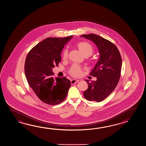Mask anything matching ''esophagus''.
Listing matches in <instances>:
<instances>
[{"label": "esophagus", "mask_w": 146, "mask_h": 146, "mask_svg": "<svg viewBox=\"0 0 146 146\" xmlns=\"http://www.w3.org/2000/svg\"><path fill=\"white\" fill-rule=\"evenodd\" d=\"M79 80H76V79H72L71 80V84H76L79 81Z\"/></svg>", "instance_id": "esophagus-1"}]
</instances>
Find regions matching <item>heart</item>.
Segmentation results:
<instances>
[{"label":"heart","instance_id":"b5f03b06","mask_svg":"<svg viewBox=\"0 0 146 146\" xmlns=\"http://www.w3.org/2000/svg\"><path fill=\"white\" fill-rule=\"evenodd\" d=\"M79 50L85 57H89L92 55L93 53V47L90 44L86 42H80L77 43ZM68 57V50L65 49L62 53V58L64 60L67 59ZM69 74L74 78L80 77L83 74L82 67L78 64H74L71 66L68 71Z\"/></svg>","mask_w":146,"mask_h":146}]
</instances>
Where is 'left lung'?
Listing matches in <instances>:
<instances>
[{
	"instance_id": "1",
	"label": "left lung",
	"mask_w": 146,
	"mask_h": 146,
	"mask_svg": "<svg viewBox=\"0 0 146 146\" xmlns=\"http://www.w3.org/2000/svg\"><path fill=\"white\" fill-rule=\"evenodd\" d=\"M82 37L96 44L100 58L90 73L96 81L86 80L88 88L84 97L88 101L100 102L106 99L115 89L121 77V57L117 47L110 40L95 34H83Z\"/></svg>"
}]
</instances>
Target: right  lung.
<instances>
[{"label": "right lung", "instance_id": "obj_1", "mask_svg": "<svg viewBox=\"0 0 146 146\" xmlns=\"http://www.w3.org/2000/svg\"><path fill=\"white\" fill-rule=\"evenodd\" d=\"M72 37L46 38L33 47L26 57L25 72L28 84L36 96L47 104L62 102L71 86L65 77H54L52 68L58 66L62 49Z\"/></svg>", "mask_w": 146, "mask_h": 146}]
</instances>
